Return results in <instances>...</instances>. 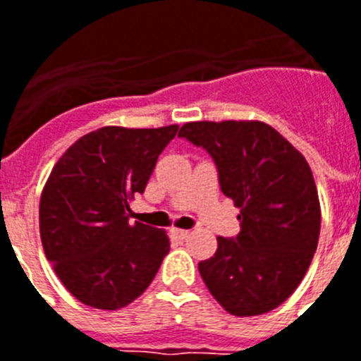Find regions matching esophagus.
<instances>
[{"mask_svg": "<svg viewBox=\"0 0 361 361\" xmlns=\"http://www.w3.org/2000/svg\"><path fill=\"white\" fill-rule=\"evenodd\" d=\"M170 235H172V238H178V240H185L187 236H189V231L174 227V229H170Z\"/></svg>", "mask_w": 361, "mask_h": 361, "instance_id": "esophagus-1", "label": "esophagus"}]
</instances>
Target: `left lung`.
<instances>
[{"label": "left lung", "mask_w": 361, "mask_h": 361, "mask_svg": "<svg viewBox=\"0 0 361 361\" xmlns=\"http://www.w3.org/2000/svg\"><path fill=\"white\" fill-rule=\"evenodd\" d=\"M180 136L210 153L221 191L240 208L238 236H217L214 257L199 263L206 288L233 316L271 312L301 284L318 246L309 162L261 121H195Z\"/></svg>", "instance_id": "left-lung-1"}]
</instances>
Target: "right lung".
Masks as SVG:
<instances>
[{"label": "right lung", "instance_id": "add662e5", "mask_svg": "<svg viewBox=\"0 0 361 361\" xmlns=\"http://www.w3.org/2000/svg\"><path fill=\"white\" fill-rule=\"evenodd\" d=\"M178 128L102 126L54 164L41 192V244L60 282L82 305H130L170 252L166 231L128 221V202L144 192Z\"/></svg>", "mask_w": 361, "mask_h": 361}]
</instances>
